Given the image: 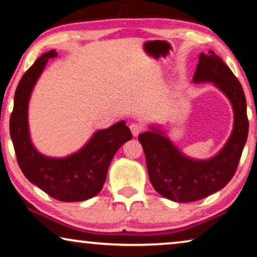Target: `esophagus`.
Wrapping results in <instances>:
<instances>
[{
	"mask_svg": "<svg viewBox=\"0 0 257 257\" xmlns=\"http://www.w3.org/2000/svg\"><path fill=\"white\" fill-rule=\"evenodd\" d=\"M130 128H131L133 137H137L143 131V125L139 124V122H132V124L130 125Z\"/></svg>",
	"mask_w": 257,
	"mask_h": 257,
	"instance_id": "obj_1",
	"label": "esophagus"
}]
</instances>
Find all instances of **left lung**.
<instances>
[{
    "label": "left lung",
    "instance_id": "left-lung-1",
    "mask_svg": "<svg viewBox=\"0 0 257 257\" xmlns=\"http://www.w3.org/2000/svg\"><path fill=\"white\" fill-rule=\"evenodd\" d=\"M193 83H212L228 99L234 112L230 137L215 156L206 160L185 156L156 125L140 133L147 172L154 189L175 202H192L222 189L236 172L247 142V101L240 82L213 50L199 55Z\"/></svg>",
    "mask_w": 257,
    "mask_h": 257
}]
</instances>
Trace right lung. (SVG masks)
I'll return each instance as SVG.
<instances>
[{
    "mask_svg": "<svg viewBox=\"0 0 257 257\" xmlns=\"http://www.w3.org/2000/svg\"><path fill=\"white\" fill-rule=\"evenodd\" d=\"M57 56L56 50L45 52L21 78L10 115V137L17 163L31 184L59 201H84L101 191L112 158L122 144L132 139V133L121 120L97 130L82 149L66 157L52 158L38 152L30 138L28 106L48 61Z\"/></svg>",
    "mask_w": 257,
    "mask_h": 257,
    "instance_id": "right-lung-1",
    "label": "right lung"
}]
</instances>
